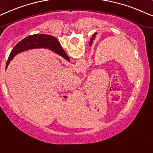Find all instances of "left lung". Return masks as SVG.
Segmentation results:
<instances>
[{
  "instance_id": "obj_1",
  "label": "left lung",
  "mask_w": 153,
  "mask_h": 153,
  "mask_svg": "<svg viewBox=\"0 0 153 153\" xmlns=\"http://www.w3.org/2000/svg\"><path fill=\"white\" fill-rule=\"evenodd\" d=\"M95 39V34L93 36V37H92V40H91V41L89 42V45L91 46V45H92V43H93V40H94Z\"/></svg>"
}]
</instances>
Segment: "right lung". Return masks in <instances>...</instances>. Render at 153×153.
I'll use <instances>...</instances> for the list:
<instances>
[{"label": "right lung", "mask_w": 153, "mask_h": 153, "mask_svg": "<svg viewBox=\"0 0 153 153\" xmlns=\"http://www.w3.org/2000/svg\"><path fill=\"white\" fill-rule=\"evenodd\" d=\"M36 48H47L51 49L54 53L60 55L64 58L67 57L65 51L61 47L60 42L54 36L47 34H33L24 38L13 47L6 63V68H7L11 60L18 53Z\"/></svg>", "instance_id": "add662e5"}]
</instances>
